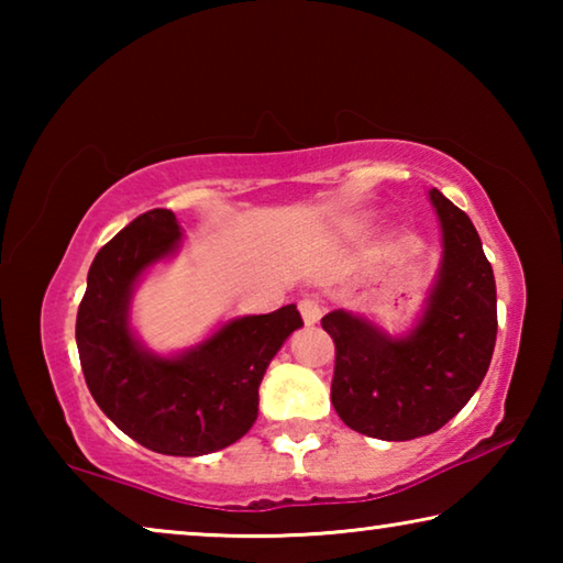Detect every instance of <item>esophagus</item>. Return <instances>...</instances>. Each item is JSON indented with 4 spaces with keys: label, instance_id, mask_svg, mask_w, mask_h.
Instances as JSON below:
<instances>
[{
    "label": "esophagus",
    "instance_id": "obj_1",
    "mask_svg": "<svg viewBox=\"0 0 563 563\" xmlns=\"http://www.w3.org/2000/svg\"><path fill=\"white\" fill-rule=\"evenodd\" d=\"M298 308H300V316H302V320H305V325H316V322H318L320 316H322L320 302L312 300V298H302V300L298 302Z\"/></svg>",
    "mask_w": 563,
    "mask_h": 563
}]
</instances>
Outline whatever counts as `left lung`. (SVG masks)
<instances>
[{"mask_svg": "<svg viewBox=\"0 0 563 563\" xmlns=\"http://www.w3.org/2000/svg\"><path fill=\"white\" fill-rule=\"evenodd\" d=\"M442 263L417 325L387 335L367 318L332 310L322 330L335 342L330 399L350 430L387 442L432 434L470 402L497 342V285L470 216L440 190Z\"/></svg>", "mask_w": 563, "mask_h": 563, "instance_id": "obj_1", "label": "left lung"}]
</instances>
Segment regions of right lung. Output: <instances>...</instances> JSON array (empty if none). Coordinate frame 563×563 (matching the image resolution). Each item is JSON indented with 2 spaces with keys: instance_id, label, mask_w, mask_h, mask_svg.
<instances>
[{
  "instance_id": "right-lung-1",
  "label": "right lung",
  "mask_w": 563,
  "mask_h": 563,
  "mask_svg": "<svg viewBox=\"0 0 563 563\" xmlns=\"http://www.w3.org/2000/svg\"><path fill=\"white\" fill-rule=\"evenodd\" d=\"M180 238L176 216L154 208L101 247L76 312V347L91 397L123 434L158 454L201 456L251 430L265 369L302 318L285 305L228 320L180 355L146 350L129 325L131 295Z\"/></svg>"
}]
</instances>
